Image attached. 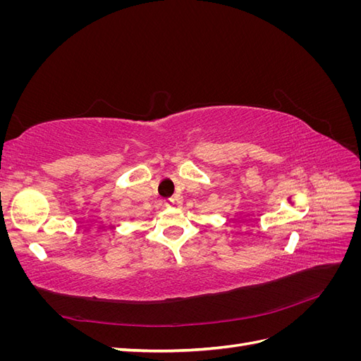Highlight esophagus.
<instances>
[{"label": "esophagus", "mask_w": 361, "mask_h": 361, "mask_svg": "<svg viewBox=\"0 0 361 361\" xmlns=\"http://www.w3.org/2000/svg\"><path fill=\"white\" fill-rule=\"evenodd\" d=\"M174 204V200L173 199H167V200H164V206L166 207H171Z\"/></svg>", "instance_id": "obj_1"}]
</instances>
